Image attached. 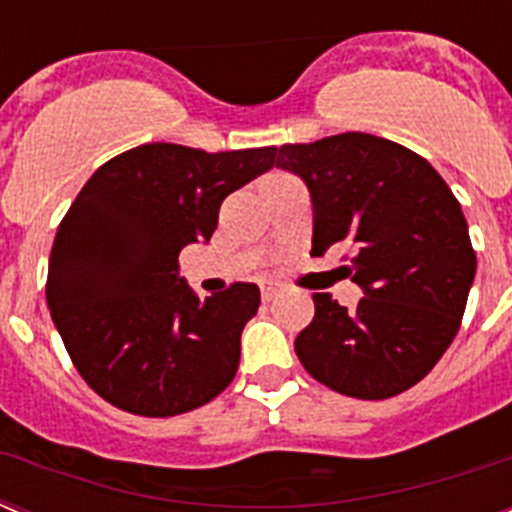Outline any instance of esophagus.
Returning a JSON list of instances; mask_svg holds the SVG:
<instances>
[{
	"mask_svg": "<svg viewBox=\"0 0 512 512\" xmlns=\"http://www.w3.org/2000/svg\"><path fill=\"white\" fill-rule=\"evenodd\" d=\"M279 295H282V284H277V282H261V300L271 302V300H277Z\"/></svg>",
	"mask_w": 512,
	"mask_h": 512,
	"instance_id": "1",
	"label": "esophagus"
}]
</instances>
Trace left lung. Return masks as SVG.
<instances>
[{
  "mask_svg": "<svg viewBox=\"0 0 512 512\" xmlns=\"http://www.w3.org/2000/svg\"><path fill=\"white\" fill-rule=\"evenodd\" d=\"M277 169L310 192V253L351 248L341 269L364 292L351 310L328 292L312 295L297 359L348 397L410 390L454 341L477 271L454 192L423 156L366 133L282 146Z\"/></svg>",
  "mask_w": 512,
  "mask_h": 512,
  "instance_id": "8db88e82",
  "label": "left lung"
}]
</instances>
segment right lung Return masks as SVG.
I'll use <instances>...</instances> for the list:
<instances>
[{"instance_id":"add662e5","label":"right lung","mask_w":512,"mask_h":512,"mask_svg":"<svg viewBox=\"0 0 512 512\" xmlns=\"http://www.w3.org/2000/svg\"><path fill=\"white\" fill-rule=\"evenodd\" d=\"M274 158V146L146 143L84 184L58 225L45 297L74 366L110 405L171 418L233 382L259 287L238 282L202 300L179 277V251L210 241L225 197Z\"/></svg>"}]
</instances>
